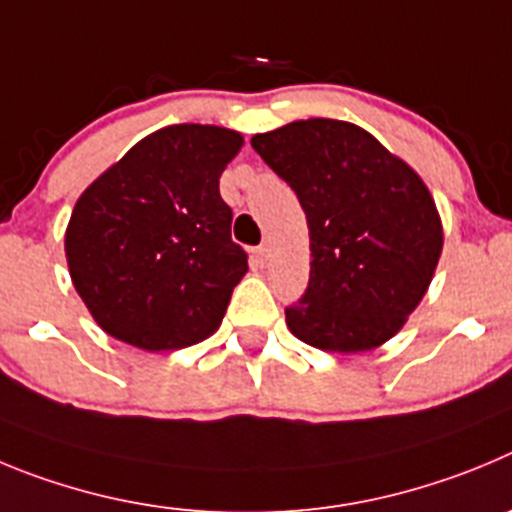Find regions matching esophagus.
I'll return each mask as SVG.
<instances>
[{"mask_svg":"<svg viewBox=\"0 0 512 512\" xmlns=\"http://www.w3.org/2000/svg\"><path fill=\"white\" fill-rule=\"evenodd\" d=\"M252 260H255V265L265 267V265H267V260H270V250H267L265 245H262V247H257V250H255V255H252Z\"/></svg>","mask_w":512,"mask_h":512,"instance_id":"1","label":"esophagus"}]
</instances>
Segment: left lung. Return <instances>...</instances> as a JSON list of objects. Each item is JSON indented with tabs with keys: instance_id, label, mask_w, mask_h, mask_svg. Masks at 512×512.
Returning a JSON list of instances; mask_svg holds the SVG:
<instances>
[{
	"instance_id": "1",
	"label": "left lung",
	"mask_w": 512,
	"mask_h": 512,
	"mask_svg": "<svg viewBox=\"0 0 512 512\" xmlns=\"http://www.w3.org/2000/svg\"><path fill=\"white\" fill-rule=\"evenodd\" d=\"M296 191L308 222L311 275L285 324L324 352H367L403 329L434 278L444 232L416 170L370 132L301 119L252 137Z\"/></svg>"
}]
</instances>
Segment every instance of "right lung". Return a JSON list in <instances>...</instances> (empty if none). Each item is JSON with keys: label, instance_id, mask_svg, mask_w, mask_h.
<instances>
[{"label": "right lung", "instance_id": "add662e5", "mask_svg": "<svg viewBox=\"0 0 512 512\" xmlns=\"http://www.w3.org/2000/svg\"><path fill=\"white\" fill-rule=\"evenodd\" d=\"M242 142L224 127L170 124L81 193L66 229L68 270L109 336L168 352L219 329L247 273L219 193Z\"/></svg>", "mask_w": 512, "mask_h": 512}]
</instances>
